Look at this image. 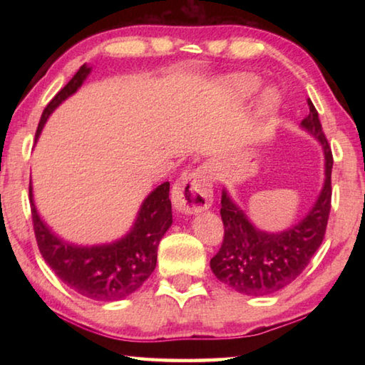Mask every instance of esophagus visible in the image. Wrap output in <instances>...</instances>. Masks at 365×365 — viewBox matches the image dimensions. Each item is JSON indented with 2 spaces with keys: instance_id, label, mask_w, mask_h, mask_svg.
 Instances as JSON below:
<instances>
[{
  "instance_id": "obj_1",
  "label": "esophagus",
  "mask_w": 365,
  "mask_h": 365,
  "mask_svg": "<svg viewBox=\"0 0 365 365\" xmlns=\"http://www.w3.org/2000/svg\"><path fill=\"white\" fill-rule=\"evenodd\" d=\"M212 175L207 168L183 172L172 190V205L178 212L196 214L212 205Z\"/></svg>"
}]
</instances>
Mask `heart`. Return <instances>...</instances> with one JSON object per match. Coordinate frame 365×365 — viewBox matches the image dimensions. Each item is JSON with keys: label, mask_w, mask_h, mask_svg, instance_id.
Segmentation results:
<instances>
[{"label": "heart", "mask_w": 365, "mask_h": 365, "mask_svg": "<svg viewBox=\"0 0 365 365\" xmlns=\"http://www.w3.org/2000/svg\"><path fill=\"white\" fill-rule=\"evenodd\" d=\"M227 86L235 96L248 100L261 88V80L252 73H238V76H232L227 80ZM259 106L262 108L264 113H272L277 108L275 95L270 90H265L261 95V100H259Z\"/></svg>", "instance_id": "obj_1"}]
</instances>
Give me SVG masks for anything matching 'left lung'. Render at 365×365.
<instances>
[{
  "mask_svg": "<svg viewBox=\"0 0 365 365\" xmlns=\"http://www.w3.org/2000/svg\"><path fill=\"white\" fill-rule=\"evenodd\" d=\"M307 106L309 114L301 120V128L322 146L325 178L316 202L298 224L282 232L261 230L227 188L222 190L220 215L225 233L219 252L211 259V269L222 283L242 294L265 296L289 285L322 245L331 207L333 158L311 100Z\"/></svg>",
  "mask_w": 365,
  "mask_h": 365,
  "instance_id": "obj_1",
  "label": "left lung"
}]
</instances>
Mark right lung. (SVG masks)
Masks as SVG:
<instances>
[{"label": "right lung", "mask_w": 365, "mask_h": 365, "mask_svg": "<svg viewBox=\"0 0 365 365\" xmlns=\"http://www.w3.org/2000/svg\"><path fill=\"white\" fill-rule=\"evenodd\" d=\"M91 67L83 64L41 114L35 141L40 138L48 117L59 104L77 93L90 76ZM169 182L160 183L148 195L137 212L133 225L123 237L103 245H77L66 242L51 230L36 211L30 182V205L36 243L45 262L73 292L93 301H119L137 292L153 274L158 262L160 238L172 225Z\"/></svg>", "instance_id": "add662e5"}]
</instances>
